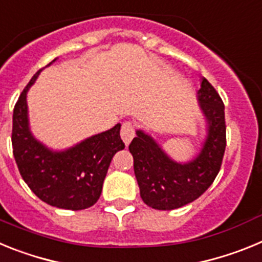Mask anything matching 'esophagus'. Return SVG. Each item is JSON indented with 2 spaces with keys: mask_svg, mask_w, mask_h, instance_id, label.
Returning <instances> with one entry per match:
<instances>
[{
  "mask_svg": "<svg viewBox=\"0 0 262 262\" xmlns=\"http://www.w3.org/2000/svg\"><path fill=\"white\" fill-rule=\"evenodd\" d=\"M135 136V129H134V124L131 122H126L122 126V129H120V138L124 142V144L128 145L131 143V140Z\"/></svg>",
  "mask_w": 262,
  "mask_h": 262,
  "instance_id": "1",
  "label": "esophagus"
}]
</instances>
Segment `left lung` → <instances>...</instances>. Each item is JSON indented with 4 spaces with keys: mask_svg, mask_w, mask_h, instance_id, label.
<instances>
[{
    "mask_svg": "<svg viewBox=\"0 0 262 262\" xmlns=\"http://www.w3.org/2000/svg\"><path fill=\"white\" fill-rule=\"evenodd\" d=\"M196 98L206 120V136L193 160L186 163L173 160L143 129H136V138L129 144L140 196L152 209L174 210L193 202L219 173L226 149L223 101L205 77Z\"/></svg>",
    "mask_w": 262,
    "mask_h": 262,
    "instance_id": "left-lung-1",
    "label": "left lung"
}]
</instances>
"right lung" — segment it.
<instances>
[{"label":"right lung","mask_w":262,"mask_h":262,"mask_svg":"<svg viewBox=\"0 0 262 262\" xmlns=\"http://www.w3.org/2000/svg\"><path fill=\"white\" fill-rule=\"evenodd\" d=\"M55 61L56 59L46 68ZM43 69L30 80L14 106V159L23 181L39 200L57 209H88L102 193L103 180L114 155L124 148L120 123L62 151H53L43 144L30 129L27 107V92Z\"/></svg>","instance_id":"1"}]
</instances>
